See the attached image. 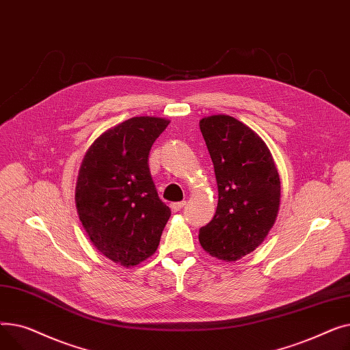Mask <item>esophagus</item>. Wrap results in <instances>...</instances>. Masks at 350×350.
Returning <instances> with one entry per match:
<instances>
[{"instance_id":"obj_1","label":"esophagus","mask_w":350,"mask_h":350,"mask_svg":"<svg viewBox=\"0 0 350 350\" xmlns=\"http://www.w3.org/2000/svg\"><path fill=\"white\" fill-rule=\"evenodd\" d=\"M185 206H186V201H178V203H173L170 207H172V211H173V213H177V211H180Z\"/></svg>"}]
</instances>
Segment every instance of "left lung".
Instances as JSON below:
<instances>
[{"instance_id":"1","label":"left lung","mask_w":350,"mask_h":350,"mask_svg":"<svg viewBox=\"0 0 350 350\" xmlns=\"http://www.w3.org/2000/svg\"><path fill=\"white\" fill-rule=\"evenodd\" d=\"M218 189L211 221L198 240L210 255L235 261L258 247L277 218L281 181L265 143L226 115L200 120Z\"/></svg>"}]
</instances>
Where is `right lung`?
Returning a JSON list of instances; mask_svg holds the SVG:
<instances>
[{
	"instance_id": "add662e5",
	"label": "right lung",
	"mask_w": 350,
	"mask_h": 350,
	"mask_svg": "<svg viewBox=\"0 0 350 350\" xmlns=\"http://www.w3.org/2000/svg\"><path fill=\"white\" fill-rule=\"evenodd\" d=\"M169 123L149 116L127 119L100 135L81 164L75 200L82 226L94 245L123 267L154 254L172 215L147 163Z\"/></svg>"
}]
</instances>
